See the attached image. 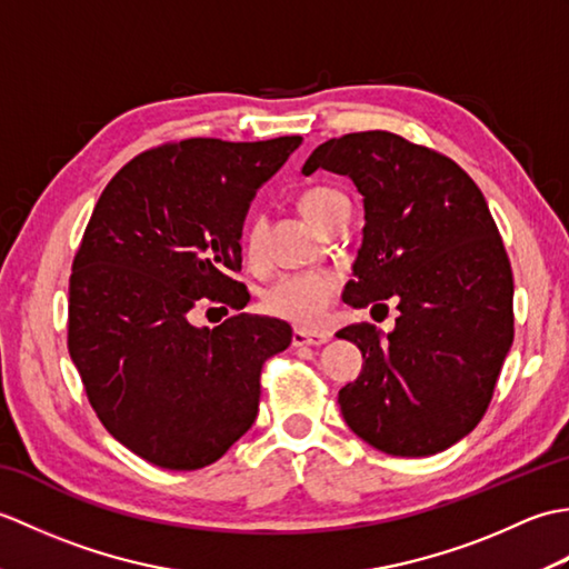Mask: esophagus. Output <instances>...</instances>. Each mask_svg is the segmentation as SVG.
<instances>
[{
	"label": "esophagus",
	"mask_w": 569,
	"mask_h": 569,
	"mask_svg": "<svg viewBox=\"0 0 569 569\" xmlns=\"http://www.w3.org/2000/svg\"><path fill=\"white\" fill-rule=\"evenodd\" d=\"M328 340H330L328 332H308V330L293 332V347H320Z\"/></svg>",
	"instance_id": "34e87169"
}]
</instances>
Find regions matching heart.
<instances>
[{
  "instance_id": "obj_1",
  "label": "heart",
  "mask_w": 569,
  "mask_h": 569,
  "mask_svg": "<svg viewBox=\"0 0 569 569\" xmlns=\"http://www.w3.org/2000/svg\"><path fill=\"white\" fill-rule=\"evenodd\" d=\"M347 198L340 190L328 186L308 188L300 196V210L316 227H325L332 212L340 208ZM266 224L263 220H251L244 229V257L249 261H259L263 257ZM340 288V276L335 271H306V273H286L276 278L263 291V308L276 318H283L296 325H318L328 312L332 298Z\"/></svg>"
}]
</instances>
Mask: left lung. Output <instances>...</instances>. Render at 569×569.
I'll return each instance as SVG.
<instances>
[{"label":"left lung","mask_w":569,"mask_h":569,"mask_svg":"<svg viewBox=\"0 0 569 569\" xmlns=\"http://www.w3.org/2000/svg\"><path fill=\"white\" fill-rule=\"evenodd\" d=\"M318 168L365 198L345 303L398 310L386 337L337 332L365 357L337 398L345 422L386 455L442 452L477 428L513 342V273L489 204L455 161L391 131L325 141L303 173Z\"/></svg>","instance_id":"1"}]
</instances>
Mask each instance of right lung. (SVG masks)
<instances>
[{
	"mask_svg": "<svg viewBox=\"0 0 569 569\" xmlns=\"http://www.w3.org/2000/svg\"><path fill=\"white\" fill-rule=\"evenodd\" d=\"M303 139H186L137 156L94 204L72 261L68 352L117 442L163 469L217 462L259 413L273 318L196 328L200 298L244 308L232 273L257 190Z\"/></svg>",
	"mask_w": 569,
	"mask_h": 569,
	"instance_id": "1",
	"label": "right lung"
}]
</instances>
